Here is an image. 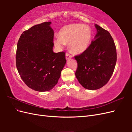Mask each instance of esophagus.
Returning <instances> with one entry per match:
<instances>
[{
  "label": "esophagus",
  "mask_w": 132,
  "mask_h": 132,
  "mask_svg": "<svg viewBox=\"0 0 132 132\" xmlns=\"http://www.w3.org/2000/svg\"><path fill=\"white\" fill-rule=\"evenodd\" d=\"M65 57H66V59H67V60H68L69 59H70V58H71V57H72V56H71V55H70L68 53H66Z\"/></svg>",
  "instance_id": "esophagus-1"
}]
</instances>
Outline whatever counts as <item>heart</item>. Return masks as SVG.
<instances>
[{
    "label": "heart",
    "instance_id": "1",
    "mask_svg": "<svg viewBox=\"0 0 132 132\" xmlns=\"http://www.w3.org/2000/svg\"><path fill=\"white\" fill-rule=\"evenodd\" d=\"M91 36L92 32L89 26L73 23L64 26L59 31V36L54 38V43L59 48L69 43L70 51L74 53L79 54L88 47Z\"/></svg>",
    "mask_w": 132,
    "mask_h": 132
}]
</instances>
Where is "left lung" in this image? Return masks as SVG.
Returning a JSON list of instances; mask_svg holds the SVG:
<instances>
[{
    "mask_svg": "<svg viewBox=\"0 0 132 132\" xmlns=\"http://www.w3.org/2000/svg\"><path fill=\"white\" fill-rule=\"evenodd\" d=\"M95 40L81 54L75 56L78 63L75 76L84 88L95 90L109 81L117 61L113 39L109 31L95 24Z\"/></svg>",
    "mask_w": 132,
    "mask_h": 132,
    "instance_id": "obj_1",
    "label": "left lung"
}]
</instances>
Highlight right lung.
<instances>
[{
  "label": "right lung",
  "instance_id": "1",
  "mask_svg": "<svg viewBox=\"0 0 132 132\" xmlns=\"http://www.w3.org/2000/svg\"><path fill=\"white\" fill-rule=\"evenodd\" d=\"M51 22L35 25L21 34L17 45L16 65L25 84L34 90L52 89L66 63L64 52L53 51Z\"/></svg>",
  "mask_w": 132,
  "mask_h": 132
}]
</instances>
